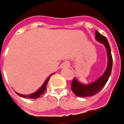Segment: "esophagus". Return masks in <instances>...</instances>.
<instances>
[{"instance_id":"esophagus-1","label":"esophagus","mask_w":124,"mask_h":124,"mask_svg":"<svg viewBox=\"0 0 124 124\" xmlns=\"http://www.w3.org/2000/svg\"><path fill=\"white\" fill-rule=\"evenodd\" d=\"M70 67V64L67 62H64L62 65V68H65V67Z\"/></svg>"}]
</instances>
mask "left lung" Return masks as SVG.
I'll list each match as a JSON object with an SVG mask.
<instances>
[{
  "instance_id": "obj_1",
  "label": "left lung",
  "mask_w": 124,
  "mask_h": 124,
  "mask_svg": "<svg viewBox=\"0 0 124 124\" xmlns=\"http://www.w3.org/2000/svg\"><path fill=\"white\" fill-rule=\"evenodd\" d=\"M95 39L98 42L102 43L106 48L107 57H108L107 69L104 71V74L99 79H97L94 82L87 84V85L81 83L77 77L74 78L73 81L72 82V85H71V89L74 94L79 97H86V96L95 95L96 93L100 92L102 89V88L107 84V81L111 73L113 60H112V56H111V47H110V45L108 44L107 38L102 35L101 34H100L97 30H96Z\"/></svg>"
}]
</instances>
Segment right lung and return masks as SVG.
<instances>
[{
    "mask_svg": "<svg viewBox=\"0 0 124 124\" xmlns=\"http://www.w3.org/2000/svg\"><path fill=\"white\" fill-rule=\"evenodd\" d=\"M53 74H50V75L47 78V79L45 81V82L43 83V85H42V86L39 88V89H38L35 92H34V93H32V94H28V95L20 94H18L17 92H16V94H17L18 96H21V97H23V98H28V99H37V98H39V96L42 95V94H43L44 92H45V90H46V86H47V83H48V82H49V79H50V77Z\"/></svg>",
    "mask_w": 124,
    "mask_h": 124,
    "instance_id": "obj_1",
    "label": "right lung"
}]
</instances>
